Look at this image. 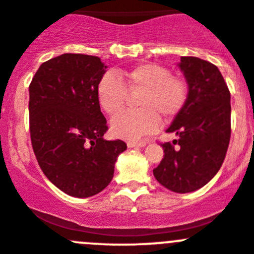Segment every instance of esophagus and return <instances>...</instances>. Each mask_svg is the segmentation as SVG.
I'll return each mask as SVG.
<instances>
[{
	"label": "esophagus",
	"instance_id": "1",
	"mask_svg": "<svg viewBox=\"0 0 254 254\" xmlns=\"http://www.w3.org/2000/svg\"><path fill=\"white\" fill-rule=\"evenodd\" d=\"M146 141H127V147H135V146H145Z\"/></svg>",
	"mask_w": 254,
	"mask_h": 254
}]
</instances>
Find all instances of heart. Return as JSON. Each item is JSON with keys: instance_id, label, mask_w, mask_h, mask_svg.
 I'll list each match as a JSON object with an SVG mask.
<instances>
[{"instance_id": "heart-1", "label": "heart", "mask_w": 254, "mask_h": 254, "mask_svg": "<svg viewBox=\"0 0 254 254\" xmlns=\"http://www.w3.org/2000/svg\"><path fill=\"white\" fill-rule=\"evenodd\" d=\"M120 79L114 73H105L98 83L97 97L103 110L114 115L124 108L127 90L141 92L136 100L139 109L113 118V132L123 139H139L155 131L159 118L170 120L176 117L189 97L186 80L156 63L136 65L120 74Z\"/></svg>"}]
</instances>
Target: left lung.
I'll use <instances>...</instances> for the list:
<instances>
[{
    "mask_svg": "<svg viewBox=\"0 0 254 254\" xmlns=\"http://www.w3.org/2000/svg\"><path fill=\"white\" fill-rule=\"evenodd\" d=\"M179 67L189 97L167 132L177 140L161 144L164 159L154 169L162 186L177 193L192 192L218 172L231 139V93L218 68L197 57H181Z\"/></svg>",
    "mask_w": 254,
    "mask_h": 254,
    "instance_id": "left-lung-1",
    "label": "left lung"
}]
</instances>
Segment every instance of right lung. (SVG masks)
Segmentation results:
<instances>
[{
  "label": "right lung",
  "instance_id": "right-lung-1",
  "mask_svg": "<svg viewBox=\"0 0 254 254\" xmlns=\"http://www.w3.org/2000/svg\"><path fill=\"white\" fill-rule=\"evenodd\" d=\"M99 57L64 53L42 63L29 84V132L47 179L73 197H90L114 176L122 140L103 137L107 119L97 87L105 73Z\"/></svg>",
  "mask_w": 254,
  "mask_h": 254
}]
</instances>
